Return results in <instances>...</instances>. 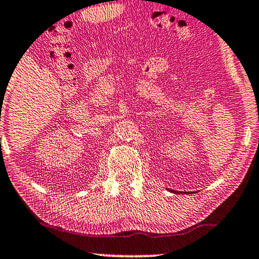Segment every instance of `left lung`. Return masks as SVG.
I'll return each mask as SVG.
<instances>
[{
	"mask_svg": "<svg viewBox=\"0 0 259 259\" xmlns=\"http://www.w3.org/2000/svg\"><path fill=\"white\" fill-rule=\"evenodd\" d=\"M168 191H169V192H173V193H179L178 191H173V190H168ZM185 193H186V192H185ZM187 193H189V192H187ZM190 193H191V192H190Z\"/></svg>",
	"mask_w": 259,
	"mask_h": 259,
	"instance_id": "left-lung-1",
	"label": "left lung"
}]
</instances>
